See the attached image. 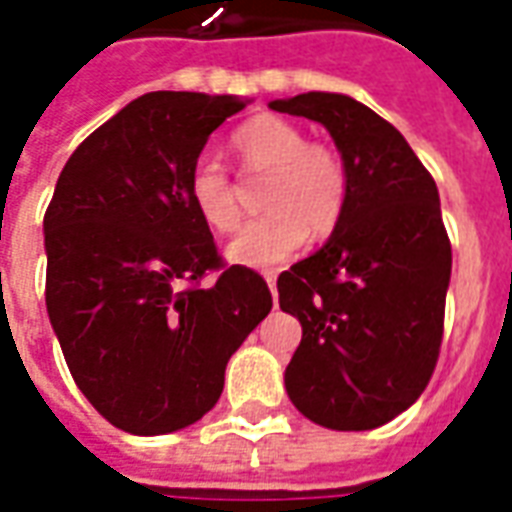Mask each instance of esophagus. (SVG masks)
Instances as JSON below:
<instances>
[{
  "label": "esophagus",
  "instance_id": "34e87169",
  "mask_svg": "<svg viewBox=\"0 0 512 512\" xmlns=\"http://www.w3.org/2000/svg\"><path fill=\"white\" fill-rule=\"evenodd\" d=\"M266 282L271 293H277V271H266Z\"/></svg>",
  "mask_w": 512,
  "mask_h": 512
}]
</instances>
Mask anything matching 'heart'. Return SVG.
I'll return each mask as SVG.
<instances>
[{
    "instance_id": "heart-1",
    "label": "heart",
    "mask_w": 512,
    "mask_h": 512,
    "mask_svg": "<svg viewBox=\"0 0 512 512\" xmlns=\"http://www.w3.org/2000/svg\"><path fill=\"white\" fill-rule=\"evenodd\" d=\"M233 150L246 172H266L260 202L268 208L230 241L227 257L233 263L252 268L282 263L307 241L310 230L326 235L343 219L351 180L337 147L312 142L285 117L257 115L235 128ZM186 191L211 230L233 233L238 227V194L219 158H197Z\"/></svg>"
}]
</instances>
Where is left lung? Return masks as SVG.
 <instances>
[{
    "instance_id": "8db88e82",
    "label": "left lung",
    "mask_w": 512,
    "mask_h": 512,
    "mask_svg": "<svg viewBox=\"0 0 512 512\" xmlns=\"http://www.w3.org/2000/svg\"><path fill=\"white\" fill-rule=\"evenodd\" d=\"M326 126L348 167L332 238L277 279L301 323L285 370L293 406L332 430H373L403 414L439 362L452 246L436 180L403 134L340 93L271 101Z\"/></svg>"
}]
</instances>
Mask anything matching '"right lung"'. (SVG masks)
<instances>
[{
  "mask_svg": "<svg viewBox=\"0 0 512 512\" xmlns=\"http://www.w3.org/2000/svg\"><path fill=\"white\" fill-rule=\"evenodd\" d=\"M249 101L147 93L95 128L57 178L46 310L73 381L134 436L205 417L224 367L271 312L266 279L224 266L186 191L208 136ZM220 274L202 289V276Z\"/></svg>",
  "mask_w": 512,
  "mask_h": 512,
  "instance_id": "add662e5",
  "label": "right lung"
}]
</instances>
